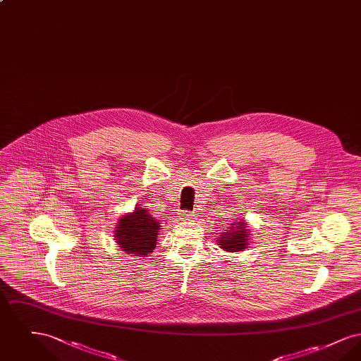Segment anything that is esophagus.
I'll return each instance as SVG.
<instances>
[{
  "label": "esophagus",
  "instance_id": "obj_1",
  "mask_svg": "<svg viewBox=\"0 0 361 361\" xmlns=\"http://www.w3.org/2000/svg\"><path fill=\"white\" fill-rule=\"evenodd\" d=\"M193 214L188 211V209H185V211H181L180 214H178V219H181V221H192L193 219Z\"/></svg>",
  "mask_w": 361,
  "mask_h": 361
}]
</instances>
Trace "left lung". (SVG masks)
<instances>
[{
    "instance_id": "1",
    "label": "left lung",
    "mask_w": 361,
    "mask_h": 361,
    "mask_svg": "<svg viewBox=\"0 0 361 361\" xmlns=\"http://www.w3.org/2000/svg\"><path fill=\"white\" fill-rule=\"evenodd\" d=\"M247 231L249 228H246L243 222H240V226L231 224L230 231L224 234L218 243L227 252H242L247 246Z\"/></svg>"
}]
</instances>
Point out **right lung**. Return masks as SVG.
<instances>
[{"instance_id": "obj_1", "label": "right lung", "mask_w": 361, "mask_h": 361, "mask_svg": "<svg viewBox=\"0 0 361 361\" xmlns=\"http://www.w3.org/2000/svg\"><path fill=\"white\" fill-rule=\"evenodd\" d=\"M135 209L133 214L121 218L115 237L121 250L143 257L154 250L161 226L145 208L137 207Z\"/></svg>"}]
</instances>
